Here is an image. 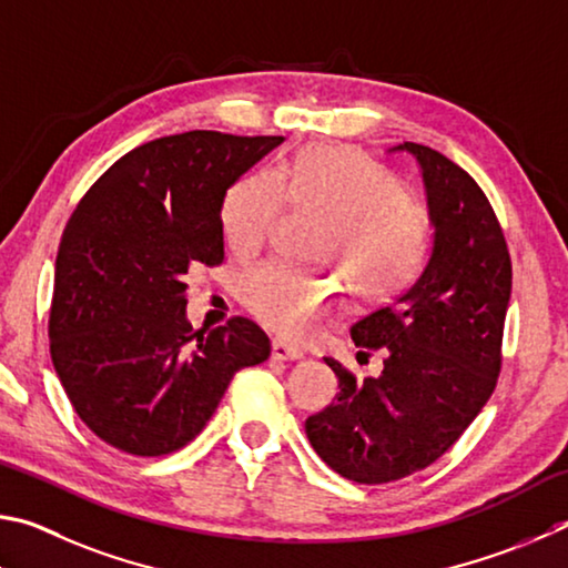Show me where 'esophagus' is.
I'll return each instance as SVG.
<instances>
[{"instance_id":"1","label":"esophagus","mask_w":568,"mask_h":568,"mask_svg":"<svg viewBox=\"0 0 568 568\" xmlns=\"http://www.w3.org/2000/svg\"><path fill=\"white\" fill-rule=\"evenodd\" d=\"M272 359H276V362H300V359H304V352L296 349V346H292V344L282 342V339H274L272 342Z\"/></svg>"}]
</instances>
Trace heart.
Returning a JSON list of instances; mask_svg holds the SVG:
<instances>
[{
	"instance_id": "b5f03b06",
	"label": "heart",
	"mask_w": 568,
	"mask_h": 568,
	"mask_svg": "<svg viewBox=\"0 0 568 568\" xmlns=\"http://www.w3.org/2000/svg\"><path fill=\"white\" fill-rule=\"evenodd\" d=\"M286 191L294 204L329 216L320 258L342 264L364 300L402 292L429 254V212L406 194L402 179L352 146H310L276 172H256L226 194L222 229L239 258L266 246ZM342 284L286 262H268L242 278V302L286 339H306L339 304Z\"/></svg>"
}]
</instances>
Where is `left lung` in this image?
Returning <instances> with one entry per match:
<instances>
[{
	"label": "left lung",
	"mask_w": 568,
	"mask_h": 568,
	"mask_svg": "<svg viewBox=\"0 0 568 568\" xmlns=\"http://www.w3.org/2000/svg\"><path fill=\"white\" fill-rule=\"evenodd\" d=\"M419 164L434 226L419 278L352 326L359 349H384L379 376L339 379L336 402L304 429L326 466L356 484L404 479L434 464L489 402L501 369L511 258L479 184L434 149L404 142Z\"/></svg>",
	"instance_id": "obj_1"
}]
</instances>
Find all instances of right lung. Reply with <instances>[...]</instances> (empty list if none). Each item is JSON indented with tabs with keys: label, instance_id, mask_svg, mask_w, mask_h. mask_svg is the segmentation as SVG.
<instances>
[{
	"label": "right lung",
	"instance_id": "obj_1",
	"mask_svg": "<svg viewBox=\"0 0 568 568\" xmlns=\"http://www.w3.org/2000/svg\"><path fill=\"white\" fill-rule=\"evenodd\" d=\"M284 136L184 132L114 162L59 242L49 352L74 412L134 456L182 449L232 376L268 359L266 334L236 320L192 332L184 276L222 264L226 189Z\"/></svg>",
	"mask_w": 568,
	"mask_h": 568
}]
</instances>
